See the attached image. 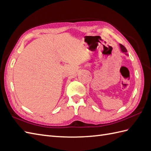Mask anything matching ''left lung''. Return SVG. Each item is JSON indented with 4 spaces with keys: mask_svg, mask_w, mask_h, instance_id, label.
<instances>
[{
    "mask_svg": "<svg viewBox=\"0 0 151 151\" xmlns=\"http://www.w3.org/2000/svg\"><path fill=\"white\" fill-rule=\"evenodd\" d=\"M120 46L121 51L123 52H125V53L126 54V52H127V50H126V48L123 45H122V44H120ZM126 55H127V54H126Z\"/></svg>",
    "mask_w": 151,
    "mask_h": 151,
    "instance_id": "8db88e82",
    "label": "left lung"
}]
</instances>
